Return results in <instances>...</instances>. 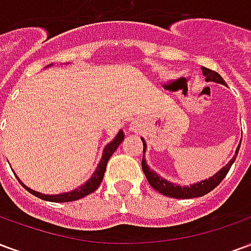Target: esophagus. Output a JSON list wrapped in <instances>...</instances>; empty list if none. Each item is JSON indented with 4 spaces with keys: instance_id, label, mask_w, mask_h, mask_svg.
<instances>
[{
    "instance_id": "1",
    "label": "esophagus",
    "mask_w": 251,
    "mask_h": 251,
    "mask_svg": "<svg viewBox=\"0 0 251 251\" xmlns=\"http://www.w3.org/2000/svg\"><path fill=\"white\" fill-rule=\"evenodd\" d=\"M131 129H133V130H134V126H131Z\"/></svg>"
}]
</instances>
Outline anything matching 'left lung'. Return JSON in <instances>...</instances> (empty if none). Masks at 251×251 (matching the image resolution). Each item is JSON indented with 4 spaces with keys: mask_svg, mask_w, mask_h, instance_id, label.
Masks as SVG:
<instances>
[{
    "mask_svg": "<svg viewBox=\"0 0 251 251\" xmlns=\"http://www.w3.org/2000/svg\"><path fill=\"white\" fill-rule=\"evenodd\" d=\"M201 71H203V75L205 76V80H207V82H216L221 83V84H225L223 77H222L218 72L212 71L210 68H205V67L201 68ZM142 144H144V153H145V151H147V142L142 140ZM239 147H241V144L238 145L237 151H235V156H234V157H232L231 160L218 172V174L214 175L212 177H208V180H201L199 183H195V184L189 185V187L188 185H183V187H181V185L174 184V183H169L168 180L160 177L154 171H152V169L148 167L145 158H142V171H144V174L147 176L149 184L152 185L156 191H158L160 194L165 195V196H169V198H175V199L199 198V196H203V195L211 192L215 187H218V185L221 184V181L226 177V175L228 174L231 165L234 164V161H235V157H237Z\"/></svg>",
    "mask_w": 251,
    "mask_h": 251,
    "instance_id": "1",
    "label": "left lung"
}]
</instances>
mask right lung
Returning a JSON list of instances; mask_svg holds the SVG:
<instances>
[{"label": "right lung", "mask_w": 251, "mask_h": 251, "mask_svg": "<svg viewBox=\"0 0 251 251\" xmlns=\"http://www.w3.org/2000/svg\"><path fill=\"white\" fill-rule=\"evenodd\" d=\"M124 138H125V134H124V131L120 130L118 131V134L115 136V138L111 142H109L103 149V154H102V158H100V161H99L98 167L95 169V172L93 174V176L90 177V179L84 183L80 187H77L71 192H66V194H59V195H46V194H40V192H37V191H33V189L28 188L26 185H24L21 181H19L23 184L28 192H30L32 195H35L37 198H40L43 200H47V201H56V203H64V201H74V200L77 199H82L84 196H87V195L93 194L95 189L98 188L99 184L102 183V180H103L104 176V171H106V165H107V161H109V158L111 157V154L117 151V148L120 147V144L124 141Z\"/></svg>", "instance_id": "obj_1"}]
</instances>
